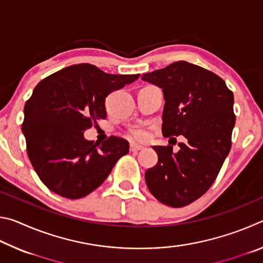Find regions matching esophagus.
<instances>
[{"label":"esophagus","instance_id":"obj_1","mask_svg":"<svg viewBox=\"0 0 263 263\" xmlns=\"http://www.w3.org/2000/svg\"><path fill=\"white\" fill-rule=\"evenodd\" d=\"M144 149L142 146H138V145H130V151L131 152H138V151Z\"/></svg>","mask_w":263,"mask_h":263}]
</instances>
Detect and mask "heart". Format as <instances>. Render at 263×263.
<instances>
[{"instance_id":"heart-1","label":"heart","mask_w":263,"mask_h":263,"mask_svg":"<svg viewBox=\"0 0 263 263\" xmlns=\"http://www.w3.org/2000/svg\"><path fill=\"white\" fill-rule=\"evenodd\" d=\"M128 136H130L133 141L138 142H144L149 139V132L144 130V128H132V130L128 132Z\"/></svg>"}]
</instances>
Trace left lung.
<instances>
[{"instance_id": "1", "label": "left lung", "mask_w": 263, "mask_h": 263, "mask_svg": "<svg viewBox=\"0 0 263 263\" xmlns=\"http://www.w3.org/2000/svg\"><path fill=\"white\" fill-rule=\"evenodd\" d=\"M141 80L162 88L163 137L186 139L176 153L171 145L154 146L158 163L146 171V184L164 205H189L213 184L230 153L233 92L217 74L186 61L146 73Z\"/></svg>"}]
</instances>
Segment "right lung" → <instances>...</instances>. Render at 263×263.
I'll use <instances>...</instances> for the list:
<instances>
[{
	"label": "right lung",
	"mask_w": 263,
	"mask_h": 263,
	"mask_svg": "<svg viewBox=\"0 0 263 263\" xmlns=\"http://www.w3.org/2000/svg\"><path fill=\"white\" fill-rule=\"evenodd\" d=\"M138 78L79 64L35 86L24 106L22 131L30 162L51 191L68 199L82 198L99 188L128 153L123 138L111 136L97 144L84 139L83 132L105 119V97Z\"/></svg>",
	"instance_id": "add662e5"
}]
</instances>
